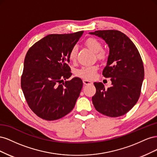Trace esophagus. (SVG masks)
I'll return each mask as SVG.
<instances>
[{
  "label": "esophagus",
  "mask_w": 157,
  "mask_h": 157,
  "mask_svg": "<svg viewBox=\"0 0 157 157\" xmlns=\"http://www.w3.org/2000/svg\"><path fill=\"white\" fill-rule=\"evenodd\" d=\"M82 82H83L84 84H85V85H88V84H92V81H90V80H85V79H84L82 80Z\"/></svg>",
  "instance_id": "1"
}]
</instances>
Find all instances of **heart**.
Here are the masks:
<instances>
[{
    "label": "heart",
    "instance_id": "1",
    "mask_svg": "<svg viewBox=\"0 0 157 157\" xmlns=\"http://www.w3.org/2000/svg\"><path fill=\"white\" fill-rule=\"evenodd\" d=\"M85 45L94 53H96V56L99 59L103 60L105 59L106 55L105 52L101 50L102 49V44L100 41L95 38H89L85 41ZM77 52L78 48L77 46H73L69 51V58L73 62L75 61L77 59ZM97 71L98 67L96 65L84 66L76 71L75 75L77 77L85 80H91L96 76Z\"/></svg>",
    "mask_w": 157,
    "mask_h": 157
}]
</instances>
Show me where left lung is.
Returning a JSON list of instances; mask_svg holds the SVG:
<instances>
[{
  "label": "left lung",
  "instance_id": "8db88e82",
  "mask_svg": "<svg viewBox=\"0 0 157 157\" xmlns=\"http://www.w3.org/2000/svg\"><path fill=\"white\" fill-rule=\"evenodd\" d=\"M101 38L109 47L105 78H111V86L105 88L101 82H94L96 92L92 102L96 110L110 117L125 115L140 96L144 78V67L140 52L124 33L117 30H99L90 33Z\"/></svg>",
  "mask_w": 157,
  "mask_h": 157
}]
</instances>
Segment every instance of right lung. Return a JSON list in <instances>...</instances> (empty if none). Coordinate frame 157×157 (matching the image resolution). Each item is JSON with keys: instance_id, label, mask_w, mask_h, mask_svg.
I'll list each match as a JSON object with an SVG mask.
<instances>
[{"instance_id": "obj_1", "label": "right lung", "mask_w": 157, "mask_h": 157, "mask_svg": "<svg viewBox=\"0 0 157 157\" xmlns=\"http://www.w3.org/2000/svg\"><path fill=\"white\" fill-rule=\"evenodd\" d=\"M83 32L48 35L27 52L21 87L28 105L42 119H59L75 105L83 83L78 77L66 80L72 75L69 53Z\"/></svg>"}]
</instances>
